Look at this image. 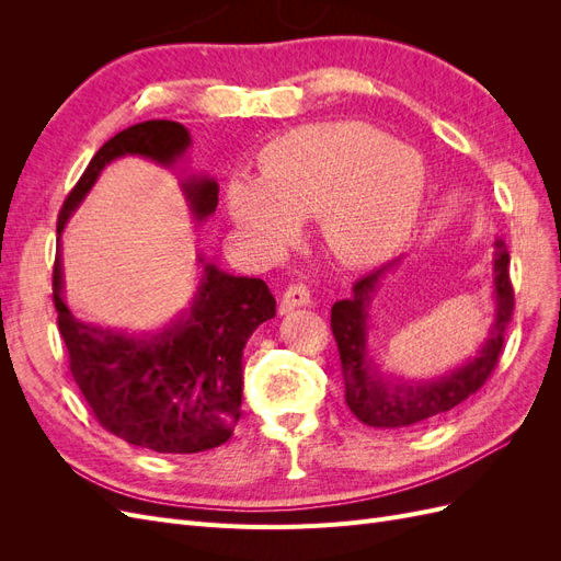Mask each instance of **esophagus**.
Wrapping results in <instances>:
<instances>
[{
	"label": "esophagus",
	"instance_id": "esophagus-1",
	"mask_svg": "<svg viewBox=\"0 0 561 561\" xmlns=\"http://www.w3.org/2000/svg\"><path fill=\"white\" fill-rule=\"evenodd\" d=\"M311 304V290L304 283H293L287 290L283 293V301L280 307L283 311H293L297 307H309Z\"/></svg>",
	"mask_w": 561,
	"mask_h": 561
}]
</instances>
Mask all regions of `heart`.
I'll return each instance as SVG.
<instances>
[{"instance_id":"b5f03b06","label":"heart","mask_w":561,"mask_h":561,"mask_svg":"<svg viewBox=\"0 0 561 561\" xmlns=\"http://www.w3.org/2000/svg\"><path fill=\"white\" fill-rule=\"evenodd\" d=\"M423 186L426 173L416 151L381 130L353 122L311 124L262 149L260 178L229 180L227 210L266 252L290 245L299 219L318 215L336 257L367 264L412 229Z\"/></svg>"}]
</instances>
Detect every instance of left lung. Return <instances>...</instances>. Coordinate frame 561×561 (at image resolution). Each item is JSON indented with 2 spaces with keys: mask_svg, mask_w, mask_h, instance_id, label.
Masks as SVG:
<instances>
[{
  "mask_svg": "<svg viewBox=\"0 0 561 561\" xmlns=\"http://www.w3.org/2000/svg\"><path fill=\"white\" fill-rule=\"evenodd\" d=\"M494 325L489 328V336L478 358L449 371L447 377L421 383H390L388 379L379 377L377 369L369 367L367 309L381 280L400 260L388 262L360 280H355L351 299L334 304L330 322L346 379V404L358 421L371 428L412 426V423L454 410L456 404H461L484 386L491 371L499 365L505 330L511 325L515 311V290L511 283V271H507L511 254H507L503 239L494 243Z\"/></svg>",
  "mask_w": 561,
  "mask_h": 561,
  "instance_id": "1",
  "label": "left lung"
}]
</instances>
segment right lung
I'll return each instance as SVG.
<instances>
[{"instance_id":"right-lung-1","label":"right lung","mask_w":561,"mask_h":561,"mask_svg":"<svg viewBox=\"0 0 561 561\" xmlns=\"http://www.w3.org/2000/svg\"><path fill=\"white\" fill-rule=\"evenodd\" d=\"M190 145V130L165 118L116 133L67 194L58 231L114 159L138 154L173 165ZM182 192L196 219L215 213V180L192 175L182 182ZM60 293L56 262L58 330L72 377L100 426L128 445L159 454H196L227 443L241 419L243 348L250 334L276 316V299L262 278L229 276L206 264L190 313L157 334L140 336L75 318Z\"/></svg>"}]
</instances>
